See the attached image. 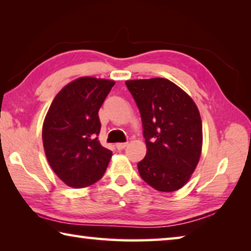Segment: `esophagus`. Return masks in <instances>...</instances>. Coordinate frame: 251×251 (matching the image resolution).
I'll use <instances>...</instances> for the list:
<instances>
[{
    "label": "esophagus",
    "instance_id": "1",
    "mask_svg": "<svg viewBox=\"0 0 251 251\" xmlns=\"http://www.w3.org/2000/svg\"><path fill=\"white\" fill-rule=\"evenodd\" d=\"M127 144H128V143H118V144H116V148L118 151L124 150V148L127 146Z\"/></svg>",
    "mask_w": 251,
    "mask_h": 251
}]
</instances>
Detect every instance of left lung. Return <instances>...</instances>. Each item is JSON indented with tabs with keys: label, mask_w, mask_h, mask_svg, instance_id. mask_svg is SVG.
Returning a JSON list of instances; mask_svg holds the SVG:
<instances>
[{
	"label": "left lung",
	"mask_w": 251,
	"mask_h": 251,
	"mask_svg": "<svg viewBox=\"0 0 251 251\" xmlns=\"http://www.w3.org/2000/svg\"><path fill=\"white\" fill-rule=\"evenodd\" d=\"M143 123L147 152L139 175L158 192L181 188L201 154L202 124L196 104L166 78L126 80Z\"/></svg>",
	"instance_id": "left-lung-1"
}]
</instances>
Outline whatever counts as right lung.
<instances>
[{"mask_svg": "<svg viewBox=\"0 0 251 251\" xmlns=\"http://www.w3.org/2000/svg\"><path fill=\"white\" fill-rule=\"evenodd\" d=\"M114 80L79 77L55 96L43 124L46 158L54 173L73 188L103 177L112 151L100 145L99 110Z\"/></svg>", "mask_w": 251, "mask_h": 251, "instance_id": "right-lung-1", "label": "right lung"}]
</instances>
